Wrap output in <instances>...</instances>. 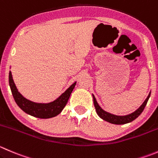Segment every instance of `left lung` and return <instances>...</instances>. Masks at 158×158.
Here are the masks:
<instances>
[{"label":"left lung","mask_w":158,"mask_h":158,"mask_svg":"<svg viewBox=\"0 0 158 158\" xmlns=\"http://www.w3.org/2000/svg\"><path fill=\"white\" fill-rule=\"evenodd\" d=\"M150 96H151V93L148 94V97L145 99L144 102L142 103V105L140 106L137 110H135L134 113H131V114L126 115V116H116V115L111 114V113H108V112L102 110V109L99 106V104H98L94 95H93V102H94L95 108H96V113L98 114V116L103 120H106V121L109 122V123H113V124H125V123H131L133 120H135L136 118L138 117L140 115V113L143 112V109L146 106L147 102H148Z\"/></svg>","instance_id":"8db88e82"}]
</instances>
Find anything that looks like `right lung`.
<instances>
[{
    "label": "right lung",
    "instance_id": "add662e5",
    "mask_svg": "<svg viewBox=\"0 0 158 158\" xmlns=\"http://www.w3.org/2000/svg\"><path fill=\"white\" fill-rule=\"evenodd\" d=\"M76 84V82H75L59 97L52 102L48 103L35 102L26 99L18 92L14 82L11 72H9V85L16 103L26 113L41 119H48L59 115L66 105Z\"/></svg>",
    "mask_w": 158,
    "mask_h": 158
}]
</instances>
